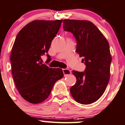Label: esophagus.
I'll list each match as a JSON object with an SVG mask.
<instances>
[{
  "label": "esophagus",
  "mask_w": 125,
  "mask_h": 125,
  "mask_svg": "<svg viewBox=\"0 0 125 125\" xmlns=\"http://www.w3.org/2000/svg\"><path fill=\"white\" fill-rule=\"evenodd\" d=\"M63 72L64 73V76H68V75H70V74H71V71H70L69 69H63Z\"/></svg>",
  "instance_id": "esophagus-1"
}]
</instances>
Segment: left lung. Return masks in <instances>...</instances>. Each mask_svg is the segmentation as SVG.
I'll return each instance as SVG.
<instances>
[{
	"label": "left lung",
	"instance_id": "obj_1",
	"mask_svg": "<svg viewBox=\"0 0 125 125\" xmlns=\"http://www.w3.org/2000/svg\"><path fill=\"white\" fill-rule=\"evenodd\" d=\"M63 22L64 31L76 38V53L86 66L83 72L72 71L76 83L70 92L78 103L90 104L100 98L109 83L112 62L109 42L91 22L64 20Z\"/></svg>",
	"mask_w": 125,
	"mask_h": 125
}]
</instances>
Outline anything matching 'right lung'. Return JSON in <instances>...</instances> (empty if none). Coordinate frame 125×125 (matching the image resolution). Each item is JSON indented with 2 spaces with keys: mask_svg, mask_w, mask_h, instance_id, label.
I'll return each instance as SVG.
<instances>
[{
  "mask_svg": "<svg viewBox=\"0 0 125 125\" xmlns=\"http://www.w3.org/2000/svg\"><path fill=\"white\" fill-rule=\"evenodd\" d=\"M62 21H33L16 35L10 54L12 76L20 95L31 103L44 101L56 82L63 77L62 69L49 68L41 59L47 53Z\"/></svg>",
  "mask_w": 125,
  "mask_h": 125,
  "instance_id": "add662e5",
  "label": "right lung"
}]
</instances>
